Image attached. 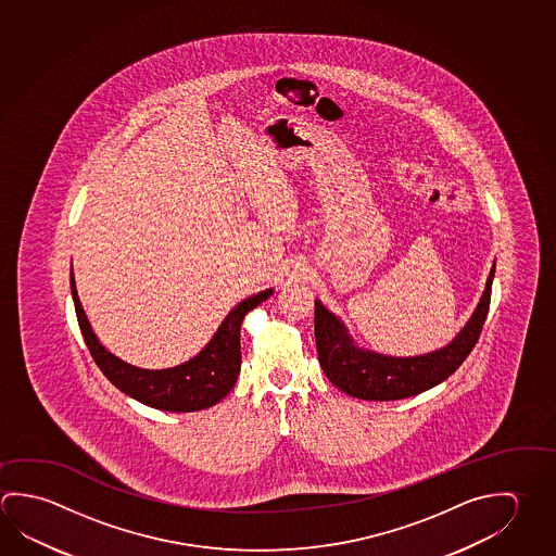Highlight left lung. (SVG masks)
<instances>
[{
    "instance_id": "obj_1",
    "label": "left lung",
    "mask_w": 556,
    "mask_h": 556,
    "mask_svg": "<svg viewBox=\"0 0 556 556\" xmlns=\"http://www.w3.org/2000/svg\"><path fill=\"white\" fill-rule=\"evenodd\" d=\"M494 271L496 265L490 271L477 312L457 338L447 348L419 357H389L359 350L353 345L343 324L316 301L314 336L326 377L345 394L363 400L408 399L443 382L477 345L490 308Z\"/></svg>"
}]
</instances>
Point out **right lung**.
Wrapping results in <instances>:
<instances>
[{"label": "right lung", "instance_id": "1", "mask_svg": "<svg viewBox=\"0 0 556 556\" xmlns=\"http://www.w3.org/2000/svg\"><path fill=\"white\" fill-rule=\"evenodd\" d=\"M70 285H72L79 330L99 369L103 370V375L128 396L152 408L167 409V412H195V409L208 408L218 400L225 399L240 375L242 320L248 312L254 311L257 304H262L274 292L267 289L236 304L225 321L220 324L213 340L208 341L205 350L193 359L172 369L148 370L128 365L99 343L86 318V312L79 304L76 282L72 274H70Z\"/></svg>", "mask_w": 556, "mask_h": 556}]
</instances>
